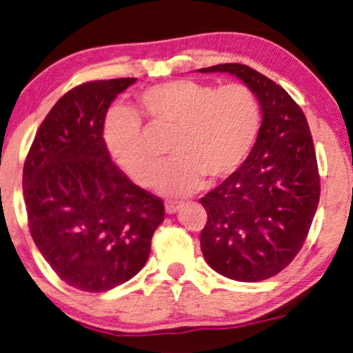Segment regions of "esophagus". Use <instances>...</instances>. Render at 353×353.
I'll list each match as a JSON object with an SVG mask.
<instances>
[{"label": "esophagus", "instance_id": "obj_1", "mask_svg": "<svg viewBox=\"0 0 353 353\" xmlns=\"http://www.w3.org/2000/svg\"><path fill=\"white\" fill-rule=\"evenodd\" d=\"M164 208H166V213L168 214H174L177 210L181 208V203H179V201H166Z\"/></svg>", "mask_w": 353, "mask_h": 353}]
</instances>
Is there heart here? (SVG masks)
I'll use <instances>...</instances> for the list:
<instances>
[{"instance_id": "heart-1", "label": "heart", "mask_w": 353, "mask_h": 353, "mask_svg": "<svg viewBox=\"0 0 353 353\" xmlns=\"http://www.w3.org/2000/svg\"><path fill=\"white\" fill-rule=\"evenodd\" d=\"M140 114L153 124L176 129L171 159L158 169V157L145 139L140 117L117 111L106 119L103 137L111 157L135 184H152L159 194L184 196L201 185L231 177L243 166L261 129V106L245 83H213L174 79L139 95Z\"/></svg>"}]
</instances>
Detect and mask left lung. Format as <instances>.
<instances>
[{"mask_svg": "<svg viewBox=\"0 0 353 353\" xmlns=\"http://www.w3.org/2000/svg\"><path fill=\"white\" fill-rule=\"evenodd\" d=\"M199 72L236 75L261 106L250 157L200 200L208 214L200 234L206 263L229 279L256 283L283 271L308 236L321 192L313 139L292 97L258 70L229 63Z\"/></svg>", "mask_w": 353, "mask_h": 353, "instance_id": "obj_1", "label": "left lung"}]
</instances>
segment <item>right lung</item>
<instances>
[{"label": "right lung", "mask_w": 353, "mask_h": 353, "mask_svg": "<svg viewBox=\"0 0 353 353\" xmlns=\"http://www.w3.org/2000/svg\"><path fill=\"white\" fill-rule=\"evenodd\" d=\"M137 79L93 81L58 100L23 163L22 190L35 245L53 271L83 292H106L148 260L163 200L111 161L108 108Z\"/></svg>", "instance_id": "right-lung-1"}]
</instances>
